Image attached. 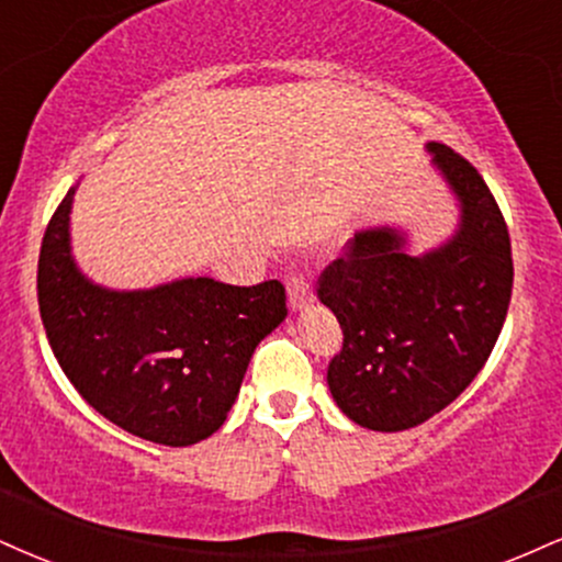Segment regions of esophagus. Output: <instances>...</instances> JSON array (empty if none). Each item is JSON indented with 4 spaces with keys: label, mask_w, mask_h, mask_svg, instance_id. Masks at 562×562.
I'll list each match as a JSON object with an SVG mask.
<instances>
[{
    "label": "esophagus",
    "mask_w": 562,
    "mask_h": 562,
    "mask_svg": "<svg viewBox=\"0 0 562 562\" xmlns=\"http://www.w3.org/2000/svg\"><path fill=\"white\" fill-rule=\"evenodd\" d=\"M288 301L290 308L301 311L306 308L311 301H314V290H311L308 280L303 274H290L288 277Z\"/></svg>",
    "instance_id": "34e87169"
}]
</instances>
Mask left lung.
Listing matches in <instances>:
<instances>
[{
    "mask_svg": "<svg viewBox=\"0 0 562 562\" xmlns=\"http://www.w3.org/2000/svg\"><path fill=\"white\" fill-rule=\"evenodd\" d=\"M427 148L461 206L456 235L414 256L401 229H363L319 277V301L342 329L329 392L374 431L418 427L456 401L490 358L510 303V235L495 195L450 146Z\"/></svg>",
    "mask_w": 562,
    "mask_h": 562,
    "instance_id": "left-lung-1",
    "label": "left lung"
}]
</instances>
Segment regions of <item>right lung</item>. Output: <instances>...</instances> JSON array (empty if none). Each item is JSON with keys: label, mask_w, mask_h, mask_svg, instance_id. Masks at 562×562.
I'll list each match as a JSON object with an SVG mask.
<instances>
[{"label": "right lung", "mask_w": 562, "mask_h": 562, "mask_svg": "<svg viewBox=\"0 0 562 562\" xmlns=\"http://www.w3.org/2000/svg\"><path fill=\"white\" fill-rule=\"evenodd\" d=\"M70 188L38 254V308L65 376L120 429L170 448L225 424L254 350L288 316L285 288L188 277L151 290L93 285L70 254Z\"/></svg>", "instance_id": "right-lung-1"}]
</instances>
